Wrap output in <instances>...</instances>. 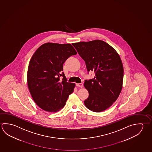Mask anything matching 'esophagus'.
<instances>
[{
    "instance_id": "obj_1",
    "label": "esophagus",
    "mask_w": 152,
    "mask_h": 152,
    "mask_svg": "<svg viewBox=\"0 0 152 152\" xmlns=\"http://www.w3.org/2000/svg\"><path fill=\"white\" fill-rule=\"evenodd\" d=\"M76 86L78 87H80V88H83V83H77Z\"/></svg>"
}]
</instances>
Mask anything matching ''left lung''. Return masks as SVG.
Wrapping results in <instances>:
<instances>
[{
	"instance_id": "1",
	"label": "left lung",
	"mask_w": 152,
	"mask_h": 152,
	"mask_svg": "<svg viewBox=\"0 0 152 152\" xmlns=\"http://www.w3.org/2000/svg\"><path fill=\"white\" fill-rule=\"evenodd\" d=\"M85 62L88 72L95 76L85 80L84 86L89 93L85 106L94 112H101L111 106L122 88L123 67L120 56L114 48L101 40L73 43Z\"/></svg>"
}]
</instances>
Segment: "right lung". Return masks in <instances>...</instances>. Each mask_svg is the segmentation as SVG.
<instances>
[{
	"label": "right lung",
	"mask_w": 152,
	"mask_h": 152,
	"mask_svg": "<svg viewBox=\"0 0 152 152\" xmlns=\"http://www.w3.org/2000/svg\"><path fill=\"white\" fill-rule=\"evenodd\" d=\"M76 54L70 44L47 43L33 54L28 69L27 83L33 100L44 110L59 111L73 92L75 84L67 82L62 71L66 60Z\"/></svg>",
	"instance_id": "obj_1"
}]
</instances>
